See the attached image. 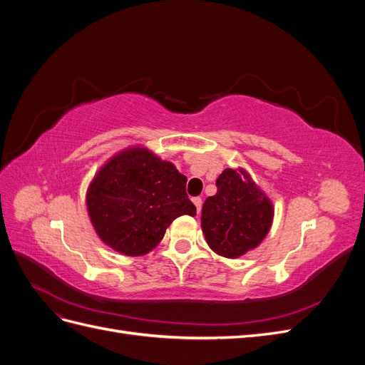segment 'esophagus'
<instances>
[{
  "mask_svg": "<svg viewBox=\"0 0 365 365\" xmlns=\"http://www.w3.org/2000/svg\"><path fill=\"white\" fill-rule=\"evenodd\" d=\"M193 204H195V207H196V213L200 215V212H201V205H202V200L201 197H193Z\"/></svg>",
  "mask_w": 365,
  "mask_h": 365,
  "instance_id": "obj_1",
  "label": "esophagus"
}]
</instances>
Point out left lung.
I'll use <instances>...</instances> for the list:
<instances>
[{
	"label": "left lung",
	"mask_w": 365,
	"mask_h": 365,
	"mask_svg": "<svg viewBox=\"0 0 365 365\" xmlns=\"http://www.w3.org/2000/svg\"><path fill=\"white\" fill-rule=\"evenodd\" d=\"M216 187V195L202 205V233L219 256L237 259L257 248L268 235L274 207L244 169H225Z\"/></svg>",
	"instance_id": "8db88e82"
}]
</instances>
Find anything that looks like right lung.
Masks as SVG:
<instances>
[{
  "instance_id": "add662e5",
  "label": "right lung",
  "mask_w": 365,
  "mask_h": 365,
  "mask_svg": "<svg viewBox=\"0 0 365 365\" xmlns=\"http://www.w3.org/2000/svg\"><path fill=\"white\" fill-rule=\"evenodd\" d=\"M187 178L170 161L132 146L108 160L86 192V208L97 236L125 256L155 248L176 217L195 216Z\"/></svg>"
}]
</instances>
